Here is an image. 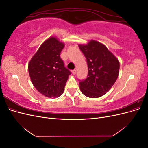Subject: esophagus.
I'll use <instances>...</instances> for the list:
<instances>
[{"label":"esophagus","mask_w":148,"mask_h":148,"mask_svg":"<svg viewBox=\"0 0 148 148\" xmlns=\"http://www.w3.org/2000/svg\"><path fill=\"white\" fill-rule=\"evenodd\" d=\"M72 73H73V75H76V73H77V70H73V71H72Z\"/></svg>","instance_id":"1"}]
</instances>
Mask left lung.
Segmentation results:
<instances>
[{
  "mask_svg": "<svg viewBox=\"0 0 148 148\" xmlns=\"http://www.w3.org/2000/svg\"><path fill=\"white\" fill-rule=\"evenodd\" d=\"M78 46L86 57L88 68L87 78L79 80L80 89L88 97H99L108 92L117 80L119 62L99 42L91 40L86 45Z\"/></svg>",
  "mask_w": 148,
  "mask_h": 148,
  "instance_id": "obj_1",
  "label": "left lung"
}]
</instances>
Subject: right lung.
<instances>
[{
    "label": "right lung",
    "mask_w": 148,
    "mask_h": 148,
    "mask_svg": "<svg viewBox=\"0 0 148 148\" xmlns=\"http://www.w3.org/2000/svg\"><path fill=\"white\" fill-rule=\"evenodd\" d=\"M64 44L51 37L44 41L28 64L29 75L35 88L47 97H57L64 91L71 71L60 57Z\"/></svg>",
    "instance_id": "add662e5"
}]
</instances>
